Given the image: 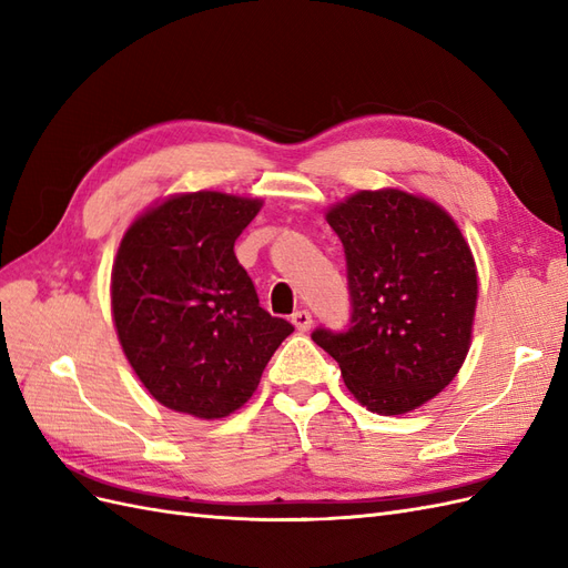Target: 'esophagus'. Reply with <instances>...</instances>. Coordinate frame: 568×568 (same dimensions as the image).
<instances>
[{"label": "esophagus", "instance_id": "1", "mask_svg": "<svg viewBox=\"0 0 568 568\" xmlns=\"http://www.w3.org/2000/svg\"><path fill=\"white\" fill-rule=\"evenodd\" d=\"M291 322L296 324L298 332H307L313 326V315L307 313V311H296L294 315H291Z\"/></svg>", "mask_w": 568, "mask_h": 568}]
</instances>
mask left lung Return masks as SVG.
I'll return each mask as SVG.
<instances>
[{
  "label": "left lung",
  "instance_id": "obj_1",
  "mask_svg": "<svg viewBox=\"0 0 568 568\" xmlns=\"http://www.w3.org/2000/svg\"><path fill=\"white\" fill-rule=\"evenodd\" d=\"M346 253L348 329L313 332L348 390L403 415L448 386L467 357L478 282L455 220L400 189L357 192L326 213Z\"/></svg>",
  "mask_w": 568,
  "mask_h": 568
}]
</instances>
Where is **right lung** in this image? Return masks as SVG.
<instances>
[{"label":"right lung","mask_w":568,"mask_h":568,"mask_svg":"<svg viewBox=\"0 0 568 568\" xmlns=\"http://www.w3.org/2000/svg\"><path fill=\"white\" fill-rule=\"evenodd\" d=\"M257 199L182 194L136 217L120 242L111 307L120 346L161 405L220 419L242 407L294 332L261 307L234 242Z\"/></svg>","instance_id":"obj_1"}]
</instances>
